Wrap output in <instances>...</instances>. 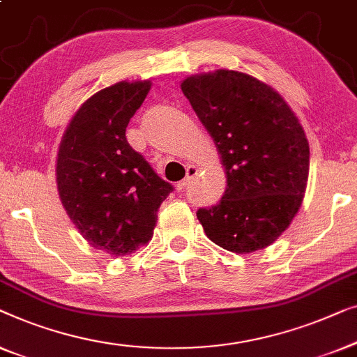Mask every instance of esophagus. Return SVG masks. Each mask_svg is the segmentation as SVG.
<instances>
[{
    "instance_id": "esophagus-1",
    "label": "esophagus",
    "mask_w": 357,
    "mask_h": 357,
    "mask_svg": "<svg viewBox=\"0 0 357 357\" xmlns=\"http://www.w3.org/2000/svg\"><path fill=\"white\" fill-rule=\"evenodd\" d=\"M197 173H199L197 167H194V165H190V167H188V174H185V178L183 181H179L178 185H176V189L178 190H185V189H188L189 184L192 183V179L197 176Z\"/></svg>"
}]
</instances>
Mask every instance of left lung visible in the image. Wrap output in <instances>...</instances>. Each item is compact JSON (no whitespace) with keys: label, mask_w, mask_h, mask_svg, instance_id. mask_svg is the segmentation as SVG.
Segmentation results:
<instances>
[{"label":"left lung","mask_w":357,"mask_h":357,"mask_svg":"<svg viewBox=\"0 0 357 357\" xmlns=\"http://www.w3.org/2000/svg\"><path fill=\"white\" fill-rule=\"evenodd\" d=\"M227 172L222 200L199 208L205 234L236 254L264 249L289 227L309 176V142L283 97L244 73L218 69L181 84Z\"/></svg>","instance_id":"1"}]
</instances>
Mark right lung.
<instances>
[{"label": "right lung", "mask_w": 357, "mask_h": 357, "mask_svg": "<svg viewBox=\"0 0 357 357\" xmlns=\"http://www.w3.org/2000/svg\"><path fill=\"white\" fill-rule=\"evenodd\" d=\"M150 85L118 82L92 95L59 144L56 183L63 207L89 244L112 257L152 239L160 205L173 192L126 139Z\"/></svg>", "instance_id": "add662e5"}]
</instances>
